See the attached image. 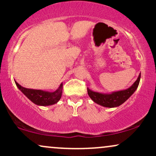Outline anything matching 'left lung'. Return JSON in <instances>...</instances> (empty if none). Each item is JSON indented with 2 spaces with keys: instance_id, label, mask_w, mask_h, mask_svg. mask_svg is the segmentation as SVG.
Wrapping results in <instances>:
<instances>
[{
  "instance_id": "obj_1",
  "label": "left lung",
  "mask_w": 156,
  "mask_h": 156,
  "mask_svg": "<svg viewBox=\"0 0 156 156\" xmlns=\"http://www.w3.org/2000/svg\"><path fill=\"white\" fill-rule=\"evenodd\" d=\"M140 78L141 76L139 75L135 83L130 88L125 89V90L112 92V94H103V93L93 92L89 88H87V92H88V94L91 99L94 103H98V105L108 107V108L117 107L125 103L133 94L139 86Z\"/></svg>"
}]
</instances>
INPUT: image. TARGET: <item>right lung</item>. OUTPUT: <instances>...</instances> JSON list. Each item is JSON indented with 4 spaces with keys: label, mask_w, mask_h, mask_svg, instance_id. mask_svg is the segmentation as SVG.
<instances>
[{
    "label": "right lung",
    "mask_w": 156,
    "mask_h": 156,
    "mask_svg": "<svg viewBox=\"0 0 156 156\" xmlns=\"http://www.w3.org/2000/svg\"><path fill=\"white\" fill-rule=\"evenodd\" d=\"M16 85L17 86L20 90L26 95L30 101L38 105H51L56 103L60 100L62 94V88L63 85L61 83L60 87L57 90L53 92H44L38 89H26L21 87L17 82L15 81Z\"/></svg>",
    "instance_id": "obj_1"
}]
</instances>
